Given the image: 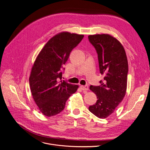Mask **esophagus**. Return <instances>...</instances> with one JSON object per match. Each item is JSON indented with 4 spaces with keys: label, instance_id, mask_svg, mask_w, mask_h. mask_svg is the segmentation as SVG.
<instances>
[{
    "label": "esophagus",
    "instance_id": "esophagus-1",
    "mask_svg": "<svg viewBox=\"0 0 150 150\" xmlns=\"http://www.w3.org/2000/svg\"><path fill=\"white\" fill-rule=\"evenodd\" d=\"M80 88L81 90L83 91H88L89 89V86L88 85H85V86H80Z\"/></svg>",
    "mask_w": 150,
    "mask_h": 150
}]
</instances>
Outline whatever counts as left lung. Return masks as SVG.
Here are the masks:
<instances>
[{
	"label": "left lung",
	"mask_w": 150,
	"mask_h": 150,
	"mask_svg": "<svg viewBox=\"0 0 150 150\" xmlns=\"http://www.w3.org/2000/svg\"><path fill=\"white\" fill-rule=\"evenodd\" d=\"M88 39L98 54L99 71L104 76L100 86L89 88L98 99L89 110L98 118L105 119L114 112L125 96L127 59L123 45L111 35H89Z\"/></svg>",
	"instance_id": "1"
}]
</instances>
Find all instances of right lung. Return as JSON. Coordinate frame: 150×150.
<instances>
[{"mask_svg":"<svg viewBox=\"0 0 150 150\" xmlns=\"http://www.w3.org/2000/svg\"><path fill=\"white\" fill-rule=\"evenodd\" d=\"M83 37L67 31L58 33L46 43L32 67L29 77L31 92L40 111L47 117L61 112L79 88L62 80L61 70Z\"/></svg>","mask_w":150,"mask_h":150,"instance_id":"add662e5","label":"right lung"}]
</instances>
